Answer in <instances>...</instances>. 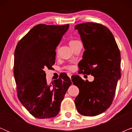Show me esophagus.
<instances>
[{
    "label": "esophagus",
    "instance_id": "obj_1",
    "mask_svg": "<svg viewBox=\"0 0 132 132\" xmlns=\"http://www.w3.org/2000/svg\"><path fill=\"white\" fill-rule=\"evenodd\" d=\"M67 75H68V76L70 77V78H71V76H72V75H71V73H68Z\"/></svg>",
    "mask_w": 132,
    "mask_h": 132
}]
</instances>
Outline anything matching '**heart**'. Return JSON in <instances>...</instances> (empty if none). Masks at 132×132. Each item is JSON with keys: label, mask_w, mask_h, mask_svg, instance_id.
Segmentation results:
<instances>
[{"label": "heart", "mask_w": 132, "mask_h": 132, "mask_svg": "<svg viewBox=\"0 0 132 132\" xmlns=\"http://www.w3.org/2000/svg\"><path fill=\"white\" fill-rule=\"evenodd\" d=\"M77 41H76V40H71V41H70V43H69L70 46H72V45H73L74 44H75L76 43H77ZM65 68H67V69H68V70H73L74 67L73 65H67V66L65 67Z\"/></svg>", "instance_id": "b5f03b06"}]
</instances>
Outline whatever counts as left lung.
I'll list each match as a JSON object with an SVG mask.
<instances>
[{
  "label": "left lung",
  "instance_id": "8db88e82",
  "mask_svg": "<svg viewBox=\"0 0 132 132\" xmlns=\"http://www.w3.org/2000/svg\"><path fill=\"white\" fill-rule=\"evenodd\" d=\"M85 51L79 62L81 73L94 77L93 82L84 81L79 76L71 77L79 94L75 100L80 114L94 117L106 111L111 105L117 82L121 78V55L109 29L96 23L76 25Z\"/></svg>",
  "mask_w": 132,
  "mask_h": 132
}]
</instances>
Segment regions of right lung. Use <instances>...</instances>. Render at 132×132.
I'll use <instances>...</instances> for the list:
<instances>
[{
  "instance_id": "right-lung-1",
  "label": "right lung",
  "mask_w": 132,
  "mask_h": 132,
  "mask_svg": "<svg viewBox=\"0 0 132 132\" xmlns=\"http://www.w3.org/2000/svg\"><path fill=\"white\" fill-rule=\"evenodd\" d=\"M69 26L37 24L16 46L14 74L18 98L35 118L56 116L61 102L71 85L66 75L48 84L44 71L55 64L56 48Z\"/></svg>"
}]
</instances>
